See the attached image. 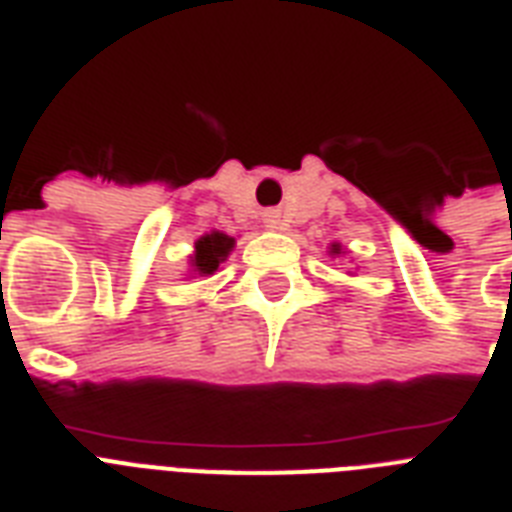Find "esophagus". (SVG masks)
Instances as JSON below:
<instances>
[{"instance_id":"obj_1","label":"esophagus","mask_w":512,"mask_h":512,"mask_svg":"<svg viewBox=\"0 0 512 512\" xmlns=\"http://www.w3.org/2000/svg\"><path fill=\"white\" fill-rule=\"evenodd\" d=\"M263 223L268 225V228H281V215L276 212V209H268V212H263Z\"/></svg>"}]
</instances>
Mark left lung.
<instances>
[{
  "label": "left lung",
  "instance_id": "obj_1",
  "mask_svg": "<svg viewBox=\"0 0 512 512\" xmlns=\"http://www.w3.org/2000/svg\"><path fill=\"white\" fill-rule=\"evenodd\" d=\"M332 252H335V255H340V247L335 244V247H332Z\"/></svg>",
  "mask_w": 512,
  "mask_h": 512
}]
</instances>
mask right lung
Here are the masks:
<instances>
[{
	"label": "right lung",
	"instance_id": "right-lung-1",
	"mask_svg": "<svg viewBox=\"0 0 512 512\" xmlns=\"http://www.w3.org/2000/svg\"><path fill=\"white\" fill-rule=\"evenodd\" d=\"M233 247L231 236L225 233H207L196 241V255H193V268L199 276H212L217 271V265L223 263L228 252Z\"/></svg>",
	"mask_w": 512,
	"mask_h": 512
}]
</instances>
